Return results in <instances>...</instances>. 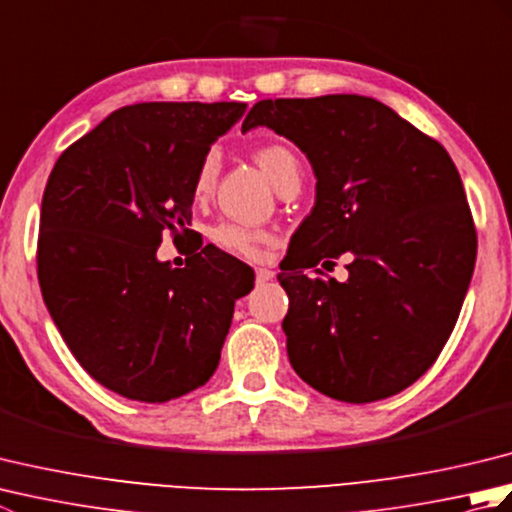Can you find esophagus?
I'll return each mask as SVG.
<instances>
[{
    "instance_id": "1",
    "label": "esophagus",
    "mask_w": 512,
    "mask_h": 512,
    "mask_svg": "<svg viewBox=\"0 0 512 512\" xmlns=\"http://www.w3.org/2000/svg\"><path fill=\"white\" fill-rule=\"evenodd\" d=\"M255 277H257V284H264V281H270L275 277V273L270 268H255Z\"/></svg>"
}]
</instances>
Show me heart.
I'll list each match as a JSON object with an SVG mask.
<instances>
[{"mask_svg": "<svg viewBox=\"0 0 512 512\" xmlns=\"http://www.w3.org/2000/svg\"><path fill=\"white\" fill-rule=\"evenodd\" d=\"M255 160L266 173V178L273 182L275 189H279L288 178L299 176L301 171L295 151L281 143H268V145L257 147ZM217 167H220V162H217L215 151H211V154L204 156V160L198 167V173H195V180H193L195 195H206L211 191L217 176ZM215 242L226 250H233L237 255L257 257L262 246L270 242V235L262 231H253V228H246V226L224 224L215 231Z\"/></svg>", "mask_w": 512, "mask_h": 512, "instance_id": "b5f03b06", "label": "heart"}]
</instances>
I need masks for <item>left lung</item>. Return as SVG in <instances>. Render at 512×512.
Instances as JSON below:
<instances>
[{"instance_id": "8db88e82", "label": "left lung", "mask_w": 512, "mask_h": 512, "mask_svg": "<svg viewBox=\"0 0 512 512\" xmlns=\"http://www.w3.org/2000/svg\"><path fill=\"white\" fill-rule=\"evenodd\" d=\"M255 127L295 143L317 178L288 273L277 275L290 299V365L354 405L398 394L436 363L471 284L477 237L458 169L369 96L259 101L242 132ZM347 249L345 282L309 277L306 267Z\"/></svg>"}]
</instances>
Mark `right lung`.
Masks as SVG:
<instances>
[{
    "mask_svg": "<svg viewBox=\"0 0 512 512\" xmlns=\"http://www.w3.org/2000/svg\"><path fill=\"white\" fill-rule=\"evenodd\" d=\"M246 103L121 107L63 151L41 200L39 284L50 317L94 380L129 400L167 402L220 363L253 268L204 246L160 262L167 231L191 235L193 180Z\"/></svg>",
    "mask_w": 512,
    "mask_h": 512,
    "instance_id": "right-lung-1",
    "label": "right lung"
}]
</instances>
